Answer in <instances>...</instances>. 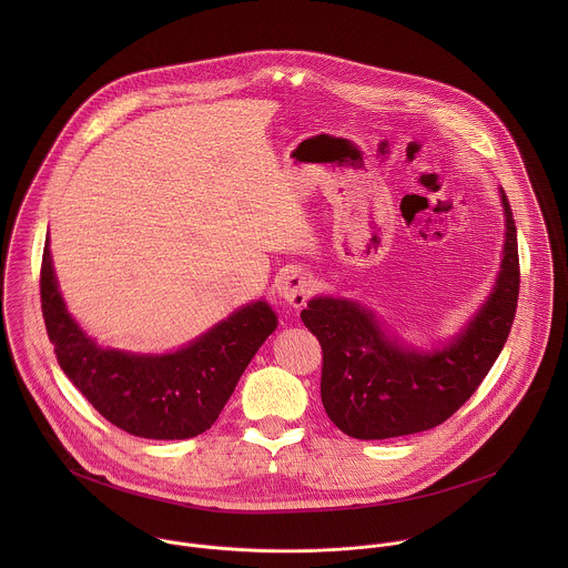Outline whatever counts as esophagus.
Here are the masks:
<instances>
[{
	"label": "esophagus",
	"instance_id": "esophagus-1",
	"mask_svg": "<svg viewBox=\"0 0 568 568\" xmlns=\"http://www.w3.org/2000/svg\"><path fill=\"white\" fill-rule=\"evenodd\" d=\"M313 291V280L302 271H286L277 280V293L286 300L293 308H302Z\"/></svg>",
	"mask_w": 568,
	"mask_h": 568
}]
</instances>
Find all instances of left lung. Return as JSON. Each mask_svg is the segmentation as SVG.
<instances>
[{"mask_svg":"<svg viewBox=\"0 0 568 568\" xmlns=\"http://www.w3.org/2000/svg\"><path fill=\"white\" fill-rule=\"evenodd\" d=\"M496 284L479 313L446 347L417 352L389 338L356 302L315 297L302 322L324 352L322 403L349 437L389 439L446 422L484 383L516 317L520 266L511 207Z\"/></svg>","mask_w":568,"mask_h":568,"instance_id":"8db88e82","label":"left lung"}]
</instances>
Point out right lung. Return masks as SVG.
<instances>
[{
    "label": "right lung",
    "instance_id": "right-lung-1",
    "mask_svg": "<svg viewBox=\"0 0 568 568\" xmlns=\"http://www.w3.org/2000/svg\"><path fill=\"white\" fill-rule=\"evenodd\" d=\"M48 243L41 262V311L57 361L74 387L104 419L138 437L187 439L207 430L253 354L277 327L271 306H243L170 354L104 349L68 313Z\"/></svg>",
    "mask_w": 568,
    "mask_h": 568
}]
</instances>
